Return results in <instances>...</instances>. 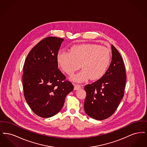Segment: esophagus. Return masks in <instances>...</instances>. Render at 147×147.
Here are the masks:
<instances>
[{"label": "esophagus", "instance_id": "1", "mask_svg": "<svg viewBox=\"0 0 147 147\" xmlns=\"http://www.w3.org/2000/svg\"><path fill=\"white\" fill-rule=\"evenodd\" d=\"M82 88V86L79 84H75L74 85V90H78L79 89H80Z\"/></svg>", "mask_w": 147, "mask_h": 147}]
</instances>
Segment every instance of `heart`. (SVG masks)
Returning <instances> with one entry per match:
<instances>
[{
  "label": "heart",
  "mask_w": 147,
  "mask_h": 147,
  "mask_svg": "<svg viewBox=\"0 0 147 147\" xmlns=\"http://www.w3.org/2000/svg\"><path fill=\"white\" fill-rule=\"evenodd\" d=\"M57 59L61 68L69 76L78 70L81 64L83 70L72 77L73 80H97L105 74L109 67L111 52L106 47L96 44L75 45L70 52L60 51Z\"/></svg>",
  "instance_id": "heart-1"
}]
</instances>
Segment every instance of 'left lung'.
I'll use <instances>...</instances> for the list:
<instances>
[{
    "label": "left lung",
    "mask_w": 147,
    "mask_h": 147,
    "mask_svg": "<svg viewBox=\"0 0 147 147\" xmlns=\"http://www.w3.org/2000/svg\"><path fill=\"white\" fill-rule=\"evenodd\" d=\"M112 61L105 74L97 81L85 86L86 96L84 110L92 119L103 120L117 109L124 95L126 68L119 51L112 45Z\"/></svg>",
    "instance_id": "obj_1"
}]
</instances>
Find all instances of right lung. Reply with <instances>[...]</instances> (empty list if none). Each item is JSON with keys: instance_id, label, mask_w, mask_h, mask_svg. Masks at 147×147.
I'll list each match as a JSON object with an SVG mask.
<instances>
[{"instance_id": "1", "label": "right lung", "mask_w": 147, "mask_h": 147, "mask_svg": "<svg viewBox=\"0 0 147 147\" xmlns=\"http://www.w3.org/2000/svg\"><path fill=\"white\" fill-rule=\"evenodd\" d=\"M64 39L48 37L30 51L23 67L25 98L37 116L49 118L62 109L74 86L58 68L57 55Z\"/></svg>"}]
</instances>
